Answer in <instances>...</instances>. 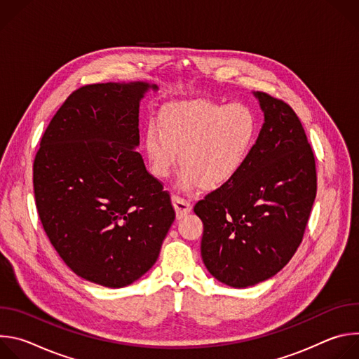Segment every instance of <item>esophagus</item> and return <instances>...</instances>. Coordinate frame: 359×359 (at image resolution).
I'll list each match as a JSON object with an SVG mask.
<instances>
[{
    "mask_svg": "<svg viewBox=\"0 0 359 359\" xmlns=\"http://www.w3.org/2000/svg\"><path fill=\"white\" fill-rule=\"evenodd\" d=\"M172 201H173V208H175V210H176L177 219H182V217H184L187 213H190L191 204H190L186 198H183V197L177 196V194H173V196H172Z\"/></svg>",
    "mask_w": 359,
    "mask_h": 359,
    "instance_id": "34e87169",
    "label": "esophagus"
}]
</instances>
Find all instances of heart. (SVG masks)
<instances>
[{
    "instance_id": "obj_1",
    "label": "heart",
    "mask_w": 359,
    "mask_h": 359,
    "mask_svg": "<svg viewBox=\"0 0 359 359\" xmlns=\"http://www.w3.org/2000/svg\"><path fill=\"white\" fill-rule=\"evenodd\" d=\"M257 137L259 119L247 105L190 99L166 105L159 125L146 126L143 151L153 177H169L179 158V189L213 191L241 173Z\"/></svg>"
}]
</instances>
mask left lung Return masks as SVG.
<instances>
[{
    "label": "left lung",
    "mask_w": 359,
    "mask_h": 359,
    "mask_svg": "<svg viewBox=\"0 0 359 359\" xmlns=\"http://www.w3.org/2000/svg\"><path fill=\"white\" fill-rule=\"evenodd\" d=\"M254 96L264 123L247 165L194 206L203 263L234 288L266 281L291 260L317 194L316 158L298 116L281 99Z\"/></svg>",
    "instance_id": "obj_1"
}]
</instances>
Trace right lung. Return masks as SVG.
<instances>
[{
	"instance_id": "right-lung-1",
	"label": "right lung",
	"mask_w": 359,
	"mask_h": 359,
	"mask_svg": "<svg viewBox=\"0 0 359 359\" xmlns=\"http://www.w3.org/2000/svg\"><path fill=\"white\" fill-rule=\"evenodd\" d=\"M147 82L74 90L49 122L34 161L42 227L64 263L90 283L122 288L156 263L176 217L144 168L139 104Z\"/></svg>"
}]
</instances>
